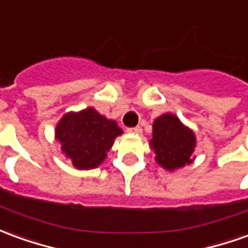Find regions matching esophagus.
Masks as SVG:
<instances>
[{
	"label": "esophagus",
	"mask_w": 248,
	"mask_h": 248,
	"mask_svg": "<svg viewBox=\"0 0 248 248\" xmlns=\"http://www.w3.org/2000/svg\"><path fill=\"white\" fill-rule=\"evenodd\" d=\"M127 133H131V134H141L142 129L140 126H136V127H129L127 129Z\"/></svg>",
	"instance_id": "obj_1"
}]
</instances>
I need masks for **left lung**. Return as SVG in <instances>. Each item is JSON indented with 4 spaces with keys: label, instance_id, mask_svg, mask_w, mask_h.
I'll return each mask as SVG.
<instances>
[{
    "label": "left lung",
    "instance_id": "obj_1",
    "mask_svg": "<svg viewBox=\"0 0 248 248\" xmlns=\"http://www.w3.org/2000/svg\"><path fill=\"white\" fill-rule=\"evenodd\" d=\"M150 146L155 153L157 164L173 172L192 162L196 137L174 114L166 112L153 122Z\"/></svg>",
    "mask_w": 248,
    "mask_h": 248
}]
</instances>
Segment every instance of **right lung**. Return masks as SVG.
Masks as SVG:
<instances>
[{
    "mask_svg": "<svg viewBox=\"0 0 248 248\" xmlns=\"http://www.w3.org/2000/svg\"><path fill=\"white\" fill-rule=\"evenodd\" d=\"M122 133L115 121L87 107L65 114L56 126L55 138L76 169H94L105 161L114 140Z\"/></svg>",
    "mask_w": 248,
    "mask_h": 248,
    "instance_id": "right-lung-1",
    "label": "right lung"
}]
</instances>
